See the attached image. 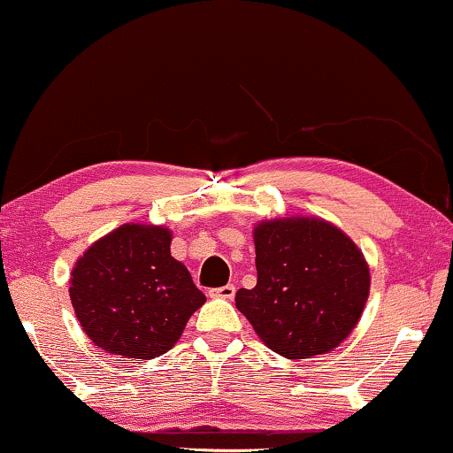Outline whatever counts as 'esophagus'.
Listing matches in <instances>:
<instances>
[{
  "label": "esophagus",
  "instance_id": "obj_1",
  "mask_svg": "<svg viewBox=\"0 0 453 453\" xmlns=\"http://www.w3.org/2000/svg\"><path fill=\"white\" fill-rule=\"evenodd\" d=\"M209 296L211 297H224V299H234V296H235V288L232 283H227V285H224V288H218V289H211L209 291Z\"/></svg>",
  "mask_w": 453,
  "mask_h": 453
}]
</instances>
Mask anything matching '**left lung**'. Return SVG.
I'll return each instance as SVG.
<instances>
[{"instance_id": "1", "label": "left lung", "mask_w": 453, "mask_h": 453, "mask_svg": "<svg viewBox=\"0 0 453 453\" xmlns=\"http://www.w3.org/2000/svg\"><path fill=\"white\" fill-rule=\"evenodd\" d=\"M257 288L235 308L273 351L288 359L328 353L351 334L365 308L369 269L351 238L328 221L291 218L254 229Z\"/></svg>"}]
</instances>
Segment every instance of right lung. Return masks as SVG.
Instances as JSON below:
<instances>
[{
	"label": "right lung",
	"instance_id": "obj_1",
	"mask_svg": "<svg viewBox=\"0 0 453 453\" xmlns=\"http://www.w3.org/2000/svg\"><path fill=\"white\" fill-rule=\"evenodd\" d=\"M170 240L165 227L125 224L75 265L69 288L75 316L106 353L160 357L205 303L187 266L170 257Z\"/></svg>",
	"mask_w": 453,
	"mask_h": 453
}]
</instances>
